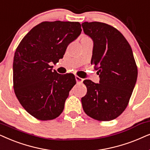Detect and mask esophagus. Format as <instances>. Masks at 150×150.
I'll return each instance as SVG.
<instances>
[{"mask_svg":"<svg viewBox=\"0 0 150 150\" xmlns=\"http://www.w3.org/2000/svg\"><path fill=\"white\" fill-rule=\"evenodd\" d=\"M75 79H76L77 83H82L83 82V80L82 78H81V77H79V76H77V75H76V76H75Z\"/></svg>","mask_w":150,"mask_h":150,"instance_id":"esophagus-1","label":"esophagus"}]
</instances>
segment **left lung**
<instances>
[{
	"label": "left lung",
	"instance_id": "left-lung-1",
	"mask_svg": "<svg viewBox=\"0 0 150 150\" xmlns=\"http://www.w3.org/2000/svg\"><path fill=\"white\" fill-rule=\"evenodd\" d=\"M81 26L93 41L91 64L100 78L99 83L83 81L87 93L81 98L83 109L95 120H113L126 108L137 82L132 50L122 33L108 24L85 22Z\"/></svg>",
	"mask_w": 150,
	"mask_h": 150
}]
</instances>
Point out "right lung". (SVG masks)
Wrapping results in <instances>:
<instances>
[{
    "mask_svg": "<svg viewBox=\"0 0 150 150\" xmlns=\"http://www.w3.org/2000/svg\"><path fill=\"white\" fill-rule=\"evenodd\" d=\"M78 22H42L30 31L16 50L13 89L25 110L41 121L57 118L76 83L73 74L52 71L63 58L68 45L80 35Z\"/></svg>",
    "mask_w": 150,
    "mask_h": 150,
    "instance_id": "1",
    "label": "right lung"
}]
</instances>
